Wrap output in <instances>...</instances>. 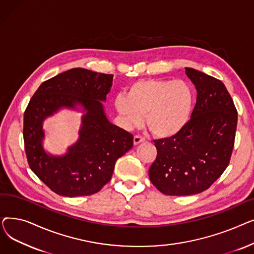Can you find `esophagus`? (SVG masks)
<instances>
[{
	"label": "esophagus",
	"mask_w": 254,
	"mask_h": 254,
	"mask_svg": "<svg viewBox=\"0 0 254 254\" xmlns=\"http://www.w3.org/2000/svg\"><path fill=\"white\" fill-rule=\"evenodd\" d=\"M144 141H145V138L142 137V136L136 135V136L134 137V144H135V145H138V144H140L141 142H144Z\"/></svg>",
	"instance_id": "esophagus-1"
}]
</instances>
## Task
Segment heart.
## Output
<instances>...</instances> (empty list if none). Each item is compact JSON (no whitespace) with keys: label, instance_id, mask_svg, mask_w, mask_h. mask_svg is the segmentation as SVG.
I'll use <instances>...</instances> for the list:
<instances>
[{"label":"heart","instance_id":"obj_1","mask_svg":"<svg viewBox=\"0 0 254 254\" xmlns=\"http://www.w3.org/2000/svg\"><path fill=\"white\" fill-rule=\"evenodd\" d=\"M193 103L190 86L182 80L143 79L132 83L127 96L118 95L115 108L126 123L146 125L159 138L172 137L189 123Z\"/></svg>","mask_w":254,"mask_h":254}]
</instances>
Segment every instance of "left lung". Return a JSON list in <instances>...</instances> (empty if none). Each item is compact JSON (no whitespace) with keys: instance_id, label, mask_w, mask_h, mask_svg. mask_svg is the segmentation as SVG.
Segmentation results:
<instances>
[{"instance_id":"obj_1","label":"left lung","mask_w":254,"mask_h":254,"mask_svg":"<svg viewBox=\"0 0 254 254\" xmlns=\"http://www.w3.org/2000/svg\"><path fill=\"white\" fill-rule=\"evenodd\" d=\"M195 85L191 117L178 134L154 140L157 155L149 168L155 188L168 195H190L208 190L229 166L235 144L238 112L220 80L191 68Z\"/></svg>"}]
</instances>
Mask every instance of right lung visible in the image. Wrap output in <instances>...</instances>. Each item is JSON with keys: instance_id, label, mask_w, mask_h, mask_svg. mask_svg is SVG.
<instances>
[{"instance_id": "1", "label": "right lung", "mask_w": 254, "mask_h": 254, "mask_svg": "<svg viewBox=\"0 0 254 254\" xmlns=\"http://www.w3.org/2000/svg\"><path fill=\"white\" fill-rule=\"evenodd\" d=\"M113 75L82 68L71 69L44 81L34 93L23 115V141L31 170L45 185L64 196L90 195L112 177L117 159L132 147V135L107 119L106 101ZM84 106L79 139L63 157L47 155L42 147L43 120L59 109Z\"/></svg>"}]
</instances>
